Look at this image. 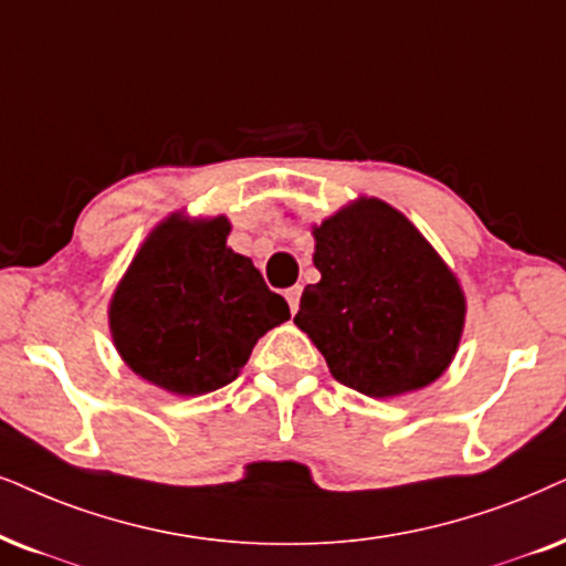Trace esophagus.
I'll list each match as a JSON object with an SVG mask.
<instances>
[{"label":"esophagus","instance_id":"obj_1","mask_svg":"<svg viewBox=\"0 0 566 566\" xmlns=\"http://www.w3.org/2000/svg\"><path fill=\"white\" fill-rule=\"evenodd\" d=\"M300 295H303V287H300V284H295V287H290L287 292H284V297H287V303H290V311H292V313H297V307H300Z\"/></svg>","mask_w":566,"mask_h":566}]
</instances>
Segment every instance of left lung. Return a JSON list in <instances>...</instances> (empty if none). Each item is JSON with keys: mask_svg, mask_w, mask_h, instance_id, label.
I'll return each instance as SVG.
<instances>
[{"mask_svg": "<svg viewBox=\"0 0 566 566\" xmlns=\"http://www.w3.org/2000/svg\"><path fill=\"white\" fill-rule=\"evenodd\" d=\"M318 284L295 324L339 384L397 397L436 381L457 353L464 297L452 271L402 213L360 198L316 227Z\"/></svg>", "mask_w": 566, "mask_h": 566, "instance_id": "8db88e82", "label": "left lung"}]
</instances>
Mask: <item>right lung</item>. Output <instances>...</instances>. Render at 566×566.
I'll list each match as a JSON object with an SVG mask.
<instances>
[{
    "mask_svg": "<svg viewBox=\"0 0 566 566\" xmlns=\"http://www.w3.org/2000/svg\"><path fill=\"white\" fill-rule=\"evenodd\" d=\"M230 221L169 217L143 242L112 297V336L135 374L196 397L238 378L255 342L290 318L245 255L227 248Z\"/></svg>",
    "mask_w": 566,
    "mask_h": 566,
    "instance_id": "obj_1",
    "label": "right lung"
}]
</instances>
